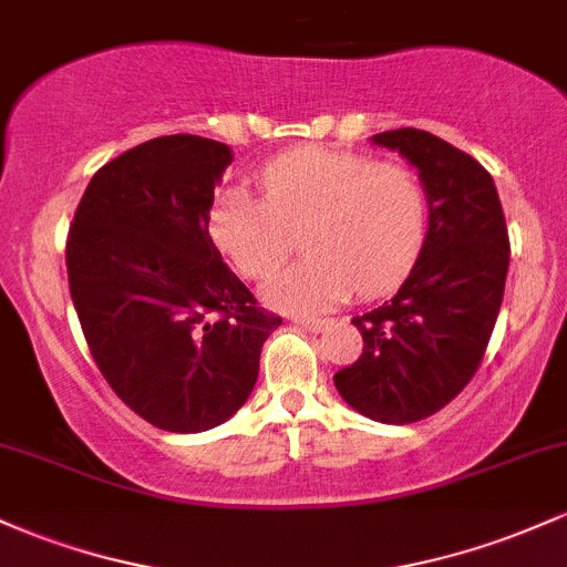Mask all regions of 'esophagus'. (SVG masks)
I'll use <instances>...</instances> for the list:
<instances>
[{
    "mask_svg": "<svg viewBox=\"0 0 567 567\" xmlns=\"http://www.w3.org/2000/svg\"><path fill=\"white\" fill-rule=\"evenodd\" d=\"M293 322L296 326L307 328V331H312V333L322 331V328L328 326V320H320V317H293Z\"/></svg>",
    "mask_w": 567,
    "mask_h": 567,
    "instance_id": "obj_1",
    "label": "esophagus"
}]
</instances>
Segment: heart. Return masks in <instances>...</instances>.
<instances>
[{"label":"heart","mask_w":567,"mask_h":567,"mask_svg":"<svg viewBox=\"0 0 567 567\" xmlns=\"http://www.w3.org/2000/svg\"><path fill=\"white\" fill-rule=\"evenodd\" d=\"M260 198L228 188L209 209V234L247 277H264L302 231L308 258L272 272L264 298L285 312H322L358 290L395 288L427 234V190L406 164L336 147H301L269 161Z\"/></svg>","instance_id":"1"}]
</instances>
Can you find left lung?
I'll list each match as a JSON object with an SVG mask.
<instances>
[{
	"label": "left lung",
	"instance_id": "1",
	"mask_svg": "<svg viewBox=\"0 0 567 567\" xmlns=\"http://www.w3.org/2000/svg\"><path fill=\"white\" fill-rule=\"evenodd\" d=\"M371 142L420 172L427 234L398 293L352 320L363 354L333 382L354 412L409 425L444 409L476 374L512 250L495 183L476 158L420 128L382 132Z\"/></svg>",
	"mask_w": 567,
	"mask_h": 567
}]
</instances>
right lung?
Here are the masks:
<instances>
[{"instance_id":"right-lung-1","label":"right lung","mask_w":567,"mask_h":567,"mask_svg":"<svg viewBox=\"0 0 567 567\" xmlns=\"http://www.w3.org/2000/svg\"><path fill=\"white\" fill-rule=\"evenodd\" d=\"M231 147L193 134L142 142L91 177L66 239L89 350L151 425L202 433L250 398L282 317L258 307L209 236Z\"/></svg>"}]
</instances>
